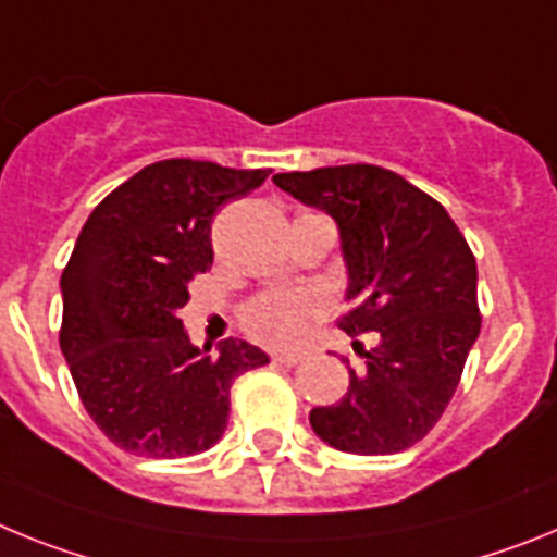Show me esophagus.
<instances>
[{
	"mask_svg": "<svg viewBox=\"0 0 557 557\" xmlns=\"http://www.w3.org/2000/svg\"><path fill=\"white\" fill-rule=\"evenodd\" d=\"M272 359L283 367H297L299 361H302V356H299V352H274Z\"/></svg>",
	"mask_w": 557,
	"mask_h": 557,
	"instance_id": "1",
	"label": "esophagus"
}]
</instances>
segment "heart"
Instances as JSON below:
<instances>
[{"mask_svg": "<svg viewBox=\"0 0 557 557\" xmlns=\"http://www.w3.org/2000/svg\"><path fill=\"white\" fill-rule=\"evenodd\" d=\"M319 313L322 302L308 292L263 294L244 308V327L265 345H292Z\"/></svg>", "mask_w": 557, "mask_h": 557, "instance_id": "heart-1", "label": "heart"}]
</instances>
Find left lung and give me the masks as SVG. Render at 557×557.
<instances>
[{
	"mask_svg": "<svg viewBox=\"0 0 557 557\" xmlns=\"http://www.w3.org/2000/svg\"><path fill=\"white\" fill-rule=\"evenodd\" d=\"M274 185L338 224L350 274L338 327L364 359L345 398L311 409V429L361 457L414 446L451 404L482 327L466 235L440 201L379 164L277 173ZM361 332L380 338L372 351Z\"/></svg>",
	"mask_w": 557,
	"mask_h": 557,
	"instance_id": "obj_1",
	"label": "left lung"
}]
</instances>
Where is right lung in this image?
Segmentation results:
<instances>
[{
	"label": "right lung",
	"instance_id": "1",
	"mask_svg": "<svg viewBox=\"0 0 557 557\" xmlns=\"http://www.w3.org/2000/svg\"><path fill=\"white\" fill-rule=\"evenodd\" d=\"M269 171L164 159L91 210L61 274V352L100 432L123 451L193 457L215 446L238 375L269 364L260 347L190 345L178 311L212 265V215L249 196Z\"/></svg>",
	"mask_w": 557,
	"mask_h": 557
}]
</instances>
